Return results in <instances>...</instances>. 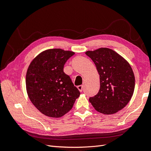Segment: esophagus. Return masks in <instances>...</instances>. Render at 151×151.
I'll return each instance as SVG.
<instances>
[{"instance_id":"esophagus-1","label":"esophagus","mask_w":151,"mask_h":151,"mask_svg":"<svg viewBox=\"0 0 151 151\" xmlns=\"http://www.w3.org/2000/svg\"><path fill=\"white\" fill-rule=\"evenodd\" d=\"M77 89L79 90L80 92H82V91H83V85L78 86H77Z\"/></svg>"}]
</instances>
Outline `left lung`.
<instances>
[{
	"label": "left lung",
	"mask_w": 151,
	"mask_h": 151,
	"mask_svg": "<svg viewBox=\"0 0 151 151\" xmlns=\"http://www.w3.org/2000/svg\"><path fill=\"white\" fill-rule=\"evenodd\" d=\"M86 54L94 62L100 77L99 92L89 98V102L99 113H116L129 103L134 94L135 76L130 65L108 48L87 51Z\"/></svg>",
	"instance_id": "left-lung-1"
}]
</instances>
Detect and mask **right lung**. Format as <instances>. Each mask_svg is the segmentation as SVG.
Returning <instances> with one entry per match:
<instances>
[{"label":"right lung","mask_w":151,"mask_h":151,"mask_svg":"<svg viewBox=\"0 0 151 151\" xmlns=\"http://www.w3.org/2000/svg\"><path fill=\"white\" fill-rule=\"evenodd\" d=\"M75 53L60 48L41 52L31 61L26 86L31 103L43 115L62 117L72 108L80 92L63 72L67 60Z\"/></svg>","instance_id":"add662e5"}]
</instances>
